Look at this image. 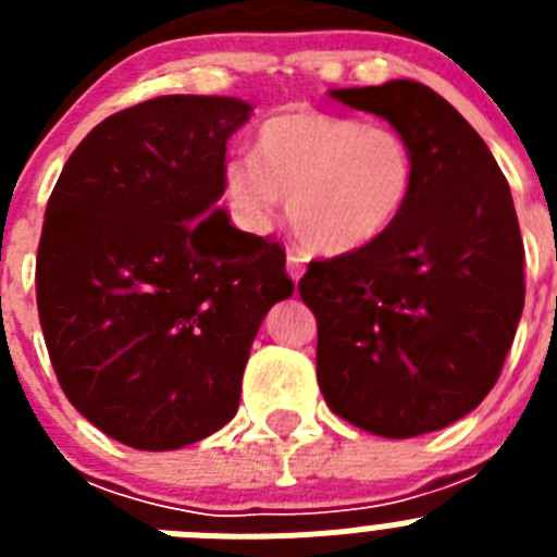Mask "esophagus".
Listing matches in <instances>:
<instances>
[{
	"instance_id": "1",
	"label": "esophagus",
	"mask_w": 557,
	"mask_h": 557,
	"mask_svg": "<svg viewBox=\"0 0 557 557\" xmlns=\"http://www.w3.org/2000/svg\"><path fill=\"white\" fill-rule=\"evenodd\" d=\"M304 270H307V259H304L301 253L289 250V253H287V273H289V278H293L295 284H298V278L304 275Z\"/></svg>"
}]
</instances>
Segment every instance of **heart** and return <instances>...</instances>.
<instances>
[{
  "mask_svg": "<svg viewBox=\"0 0 557 557\" xmlns=\"http://www.w3.org/2000/svg\"><path fill=\"white\" fill-rule=\"evenodd\" d=\"M416 184L410 141L391 125L295 108L256 127L250 159L223 170V189L243 223H273L287 200L289 225L309 250L346 256L387 234Z\"/></svg>",
  "mask_w": 557,
  "mask_h": 557,
  "instance_id": "heart-1",
  "label": "heart"
}]
</instances>
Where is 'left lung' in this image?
<instances>
[{"label": "left lung", "instance_id": "1", "mask_svg": "<svg viewBox=\"0 0 557 557\" xmlns=\"http://www.w3.org/2000/svg\"><path fill=\"white\" fill-rule=\"evenodd\" d=\"M329 95L410 141L416 184L382 239L309 262L298 282L318 318V385L373 435L444 430L496 385L524 309L510 186L480 133L424 83Z\"/></svg>", "mask_w": 557, "mask_h": 557}]
</instances>
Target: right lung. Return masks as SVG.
<instances>
[{"mask_svg":"<svg viewBox=\"0 0 557 557\" xmlns=\"http://www.w3.org/2000/svg\"><path fill=\"white\" fill-rule=\"evenodd\" d=\"M253 108L170 95L102 120L44 214L38 321L66 398L120 444L170 451L234 418L250 343L293 295L284 250L218 209Z\"/></svg>","mask_w":557,"mask_h":557,"instance_id":"obj_1","label":"right lung"}]
</instances>
